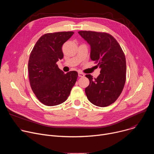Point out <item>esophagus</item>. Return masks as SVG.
Wrapping results in <instances>:
<instances>
[{"label":"esophagus","mask_w":154,"mask_h":154,"mask_svg":"<svg viewBox=\"0 0 154 154\" xmlns=\"http://www.w3.org/2000/svg\"><path fill=\"white\" fill-rule=\"evenodd\" d=\"M84 76H85V74H83L82 72H79V77H83Z\"/></svg>","instance_id":"1"}]
</instances>
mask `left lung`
Instances as JSON below:
<instances>
[{
	"mask_svg": "<svg viewBox=\"0 0 154 154\" xmlns=\"http://www.w3.org/2000/svg\"><path fill=\"white\" fill-rule=\"evenodd\" d=\"M79 35L91 47L90 58L97 63L100 75L94 79L85 76L90 85L85 88L88 99L101 107L114 103L122 91L126 79L125 55L116 39L106 33L79 31Z\"/></svg>",
	"mask_w": 154,
	"mask_h": 154,
	"instance_id": "1",
	"label": "left lung"
}]
</instances>
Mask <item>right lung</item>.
Instances as JSON below:
<instances>
[{
  "mask_svg": "<svg viewBox=\"0 0 154 154\" xmlns=\"http://www.w3.org/2000/svg\"><path fill=\"white\" fill-rule=\"evenodd\" d=\"M73 34L61 32L43 35L30 53L28 64L30 86L44 105L55 106L66 100L77 81V72L64 74L56 63L63 58V45Z\"/></svg>",
  "mask_w": 154,
  "mask_h": 154,
  "instance_id": "add662e5",
  "label": "right lung"
}]
</instances>
